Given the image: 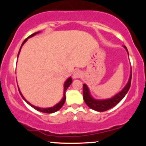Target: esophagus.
<instances>
[{
  "label": "esophagus",
  "instance_id": "1",
  "mask_svg": "<svg viewBox=\"0 0 146 146\" xmlns=\"http://www.w3.org/2000/svg\"><path fill=\"white\" fill-rule=\"evenodd\" d=\"M82 76V72L80 70H77L74 72V74H73V75H72V77H73V79H77V78H80Z\"/></svg>",
  "mask_w": 146,
  "mask_h": 146
}]
</instances>
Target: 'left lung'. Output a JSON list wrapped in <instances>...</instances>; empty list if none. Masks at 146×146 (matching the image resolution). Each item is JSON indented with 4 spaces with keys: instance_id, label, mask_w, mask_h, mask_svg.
<instances>
[{
    "instance_id": "1",
    "label": "left lung",
    "mask_w": 146,
    "mask_h": 146,
    "mask_svg": "<svg viewBox=\"0 0 146 146\" xmlns=\"http://www.w3.org/2000/svg\"><path fill=\"white\" fill-rule=\"evenodd\" d=\"M125 50L128 53V50L126 46H123ZM131 69L130 70V75L129 78L128 82L126 83L125 87L121 90L120 92L116 94L113 97L106 99H96L91 96L90 90L86 84H83V99L85 102L88 106L91 109L96 110L98 112H104L108 110L115 107L123 99V98L126 96L128 91L129 90L130 86H131Z\"/></svg>"
}]
</instances>
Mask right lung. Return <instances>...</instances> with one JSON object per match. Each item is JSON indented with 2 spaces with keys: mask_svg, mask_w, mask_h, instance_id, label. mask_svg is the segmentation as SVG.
Segmentation results:
<instances>
[{
  "mask_svg": "<svg viewBox=\"0 0 146 146\" xmlns=\"http://www.w3.org/2000/svg\"><path fill=\"white\" fill-rule=\"evenodd\" d=\"M40 33V31L36 32V33H33V34H31V36H28L27 38H25V41H24V42H23V44H22L21 47H20V50H19V52H18L17 58H18V56H19V55H20V50H21V49H22V47H23V44H25V42H27V40H28V38H31V37H33V36H35V35H36L37 33ZM72 77H69V78H68V79H67L65 81V82H64V96H63V98H62L61 100H60V101L58 103V104H55V105H54V106L51 107V108H38V107H36V106H34V105H33V104H31V103H30L29 102H28L26 100V99H25V97H24L23 94H22L21 91H20V88H18V90H19V92H20V95H21V96H22V97H23V99H24V100H25V101L26 102L28 103V104H29L30 106H31L32 108H34L35 110H38V111H39V112H42V113H55V112H56V111H58V110H60V108H62V106L64 105V102H65V101H66V95H65L66 91L67 88H68L69 87V86H70V85L72 84Z\"/></svg>",
  "mask_w": 146,
  "mask_h": 146,
  "instance_id": "right-lung-1",
  "label": "right lung"
}]
</instances>
